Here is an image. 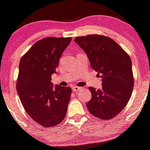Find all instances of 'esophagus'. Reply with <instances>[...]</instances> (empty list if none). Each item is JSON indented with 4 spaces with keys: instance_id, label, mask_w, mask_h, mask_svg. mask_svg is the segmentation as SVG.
I'll return each mask as SVG.
<instances>
[{
    "instance_id": "1",
    "label": "esophagus",
    "mask_w": 150,
    "mask_h": 150,
    "mask_svg": "<svg viewBox=\"0 0 150 150\" xmlns=\"http://www.w3.org/2000/svg\"><path fill=\"white\" fill-rule=\"evenodd\" d=\"M73 91H74V92H76V91H79V90L81 89V87H78V86H74L73 87Z\"/></svg>"
}]
</instances>
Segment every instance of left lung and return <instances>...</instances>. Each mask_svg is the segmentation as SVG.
<instances>
[{"label": "left lung", "instance_id": "obj_1", "mask_svg": "<svg viewBox=\"0 0 150 150\" xmlns=\"http://www.w3.org/2000/svg\"><path fill=\"white\" fill-rule=\"evenodd\" d=\"M74 41L87 54L91 68L102 78V88L88 87L91 99L88 111L100 120L113 119L132 96L134 76L132 60L126 52L110 38L99 34L76 37Z\"/></svg>", "mask_w": 150, "mask_h": 150}]
</instances>
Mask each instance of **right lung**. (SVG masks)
Listing matches in <instances>:
<instances>
[{
	"instance_id": "1",
	"label": "right lung",
	"mask_w": 150,
	"mask_h": 150,
	"mask_svg": "<svg viewBox=\"0 0 150 150\" xmlns=\"http://www.w3.org/2000/svg\"><path fill=\"white\" fill-rule=\"evenodd\" d=\"M71 38H43L21 59L16 90L24 109L35 122L50 128L62 122L71 99V87H52V74Z\"/></svg>"
}]
</instances>
